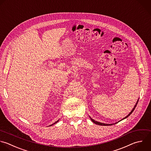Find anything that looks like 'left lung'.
Here are the masks:
<instances>
[{
  "instance_id": "obj_1",
  "label": "left lung",
  "mask_w": 151,
  "mask_h": 151,
  "mask_svg": "<svg viewBox=\"0 0 151 151\" xmlns=\"http://www.w3.org/2000/svg\"><path fill=\"white\" fill-rule=\"evenodd\" d=\"M137 102H138V101H137V103H136V105L134 106V108L133 109V110L130 111V113L127 116H126L124 119H126V118H127L129 116H130L131 114H132V113L133 111V110H134V109H135V107H136V105H137ZM90 119H91V121L93 122H94L95 124H98V125H101V126H109V125H111V124H105V123H100V122H97V121H95L94 120H93V119H92L91 117H90Z\"/></svg>"
}]
</instances>
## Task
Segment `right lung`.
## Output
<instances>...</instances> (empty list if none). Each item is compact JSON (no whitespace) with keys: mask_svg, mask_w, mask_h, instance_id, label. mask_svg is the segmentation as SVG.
<instances>
[{"mask_svg":"<svg viewBox=\"0 0 151 151\" xmlns=\"http://www.w3.org/2000/svg\"><path fill=\"white\" fill-rule=\"evenodd\" d=\"M58 122V121H57V122H55V123H54V124H55V123H57V122ZM51 124V126H52V125H53V124ZM50 126H51V125H50Z\"/></svg>","mask_w":151,"mask_h":151,"instance_id":"1","label":"right lung"}]
</instances>
